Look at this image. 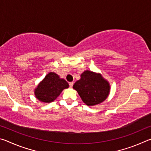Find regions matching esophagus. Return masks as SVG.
Masks as SVG:
<instances>
[{
    "instance_id": "34e87169",
    "label": "esophagus",
    "mask_w": 151,
    "mask_h": 151,
    "mask_svg": "<svg viewBox=\"0 0 151 151\" xmlns=\"http://www.w3.org/2000/svg\"><path fill=\"white\" fill-rule=\"evenodd\" d=\"M73 82H70V83H69V86H70V88H72L73 87Z\"/></svg>"
}]
</instances>
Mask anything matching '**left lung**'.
<instances>
[{
  "label": "left lung",
  "instance_id": "left-lung-1",
  "mask_svg": "<svg viewBox=\"0 0 151 151\" xmlns=\"http://www.w3.org/2000/svg\"><path fill=\"white\" fill-rule=\"evenodd\" d=\"M84 103L87 106H94L106 100L111 90L109 81L100 73L85 70L81 74V79L74 84Z\"/></svg>",
  "mask_w": 151,
  "mask_h": 151
}]
</instances>
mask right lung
<instances>
[{
	"mask_svg": "<svg viewBox=\"0 0 151 151\" xmlns=\"http://www.w3.org/2000/svg\"><path fill=\"white\" fill-rule=\"evenodd\" d=\"M69 86L64 78L55 73L50 72L40 81L35 88V95L38 100L45 103L54 101L64 89Z\"/></svg>",
	"mask_w": 151,
	"mask_h": 151,
	"instance_id": "obj_1",
	"label": "right lung"
}]
</instances>
